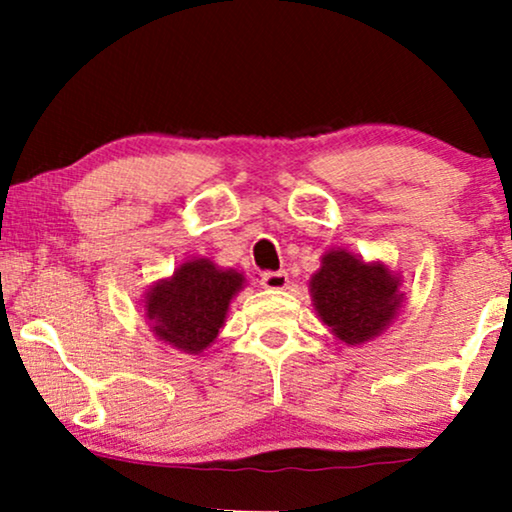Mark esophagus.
<instances>
[{
	"label": "esophagus",
	"instance_id": "34e87169",
	"mask_svg": "<svg viewBox=\"0 0 512 512\" xmlns=\"http://www.w3.org/2000/svg\"><path fill=\"white\" fill-rule=\"evenodd\" d=\"M258 282H261L263 289L279 291V289H284L286 284H289V275H286L284 270H277V272H263V275H261V279H258Z\"/></svg>",
	"mask_w": 512,
	"mask_h": 512
}]
</instances>
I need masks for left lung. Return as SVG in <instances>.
<instances>
[{"label":"left lung","mask_w":512,"mask_h":512,"mask_svg":"<svg viewBox=\"0 0 512 512\" xmlns=\"http://www.w3.org/2000/svg\"><path fill=\"white\" fill-rule=\"evenodd\" d=\"M382 263H363L347 251H328L312 277V298L319 317L347 345H361L389 326L403 293Z\"/></svg>","instance_id":"1"}]
</instances>
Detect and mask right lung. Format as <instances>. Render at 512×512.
I'll return each instance as SVG.
<instances>
[{
    "instance_id": "add662e5",
    "label": "right lung",
    "mask_w": 512,
    "mask_h": 512,
    "mask_svg": "<svg viewBox=\"0 0 512 512\" xmlns=\"http://www.w3.org/2000/svg\"><path fill=\"white\" fill-rule=\"evenodd\" d=\"M244 277L235 270H219L207 258L188 261L153 286L146 296V317L153 333L174 349L198 354L219 335L230 298L242 289Z\"/></svg>"
}]
</instances>
